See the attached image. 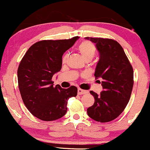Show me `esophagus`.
I'll return each mask as SVG.
<instances>
[{
    "label": "esophagus",
    "mask_w": 150,
    "mask_h": 150,
    "mask_svg": "<svg viewBox=\"0 0 150 150\" xmlns=\"http://www.w3.org/2000/svg\"><path fill=\"white\" fill-rule=\"evenodd\" d=\"M78 95H85V94H88V92L87 91V90H82V89H80V88H78Z\"/></svg>",
    "instance_id": "34e87169"
}]
</instances>
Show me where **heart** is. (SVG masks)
Instances as JSON below:
<instances>
[{"label":"heart","instance_id":"1","mask_svg":"<svg viewBox=\"0 0 150 150\" xmlns=\"http://www.w3.org/2000/svg\"><path fill=\"white\" fill-rule=\"evenodd\" d=\"M78 50L80 55L85 60H91L93 58L96 52L95 46L89 41H84L78 46ZM67 58V55L65 54L62 57V62H65Z\"/></svg>","mask_w":150,"mask_h":150}]
</instances>
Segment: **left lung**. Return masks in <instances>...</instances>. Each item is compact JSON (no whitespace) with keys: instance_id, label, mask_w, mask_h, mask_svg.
<instances>
[{"instance_id":"left-lung-1","label":"left lung","mask_w":150,"mask_h":150,"mask_svg":"<svg viewBox=\"0 0 150 150\" xmlns=\"http://www.w3.org/2000/svg\"><path fill=\"white\" fill-rule=\"evenodd\" d=\"M85 39L95 42L100 52L95 77L102 79L103 88L100 95L90 92L95 103L87 112L94 120L108 122L116 119L129 103L134 85L133 68L122 47L116 40L91 37Z\"/></svg>"}]
</instances>
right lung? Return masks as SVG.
<instances>
[{"instance_id":"1","label":"right lung","mask_w":150,"mask_h":150,"mask_svg":"<svg viewBox=\"0 0 150 150\" xmlns=\"http://www.w3.org/2000/svg\"><path fill=\"white\" fill-rule=\"evenodd\" d=\"M79 38L44 40L31 45L18 68L21 98L30 112L43 121L60 119L67 112V100L76 97L78 88L53 86L52 78L61 70L62 57Z\"/></svg>"}]
</instances>
